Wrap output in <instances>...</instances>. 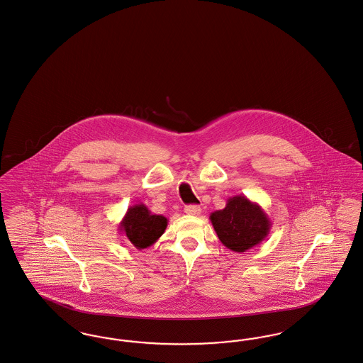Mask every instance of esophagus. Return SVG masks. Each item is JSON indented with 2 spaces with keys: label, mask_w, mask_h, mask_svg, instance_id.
Wrapping results in <instances>:
<instances>
[{
  "label": "esophagus",
  "mask_w": 363,
  "mask_h": 363,
  "mask_svg": "<svg viewBox=\"0 0 363 363\" xmlns=\"http://www.w3.org/2000/svg\"><path fill=\"white\" fill-rule=\"evenodd\" d=\"M184 211H186V214H189V216H199L201 211H202V208H201L199 206L189 205L184 207Z\"/></svg>",
  "instance_id": "obj_1"
}]
</instances>
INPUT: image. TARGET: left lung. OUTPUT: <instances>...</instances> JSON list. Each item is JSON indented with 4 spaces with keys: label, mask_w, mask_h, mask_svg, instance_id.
Listing matches in <instances>:
<instances>
[{
    "label": "left lung",
    "mask_w": 363,
    "mask_h": 363,
    "mask_svg": "<svg viewBox=\"0 0 363 363\" xmlns=\"http://www.w3.org/2000/svg\"><path fill=\"white\" fill-rule=\"evenodd\" d=\"M210 221L222 244L233 252H245L266 240L271 221L262 206L244 195L226 201L222 210L210 214Z\"/></svg>",
    "instance_id": "left-lung-1"
}]
</instances>
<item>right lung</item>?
<instances>
[{
  "label": "right lung",
  "instance_id": "right-lung-1",
  "mask_svg": "<svg viewBox=\"0 0 363 363\" xmlns=\"http://www.w3.org/2000/svg\"><path fill=\"white\" fill-rule=\"evenodd\" d=\"M167 226V217L153 214L143 203H138L127 208L118 230L121 235H125L137 250H145L162 236Z\"/></svg>",
  "mask_w": 363,
  "mask_h": 363
}]
</instances>
